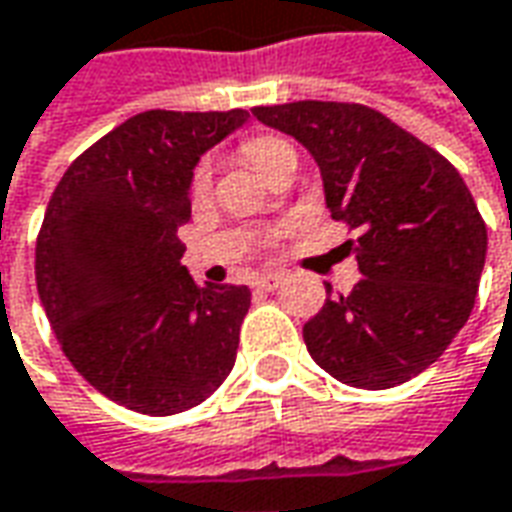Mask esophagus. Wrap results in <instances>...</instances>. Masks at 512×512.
<instances>
[{"label": "esophagus", "instance_id": "esophagus-1", "mask_svg": "<svg viewBox=\"0 0 512 512\" xmlns=\"http://www.w3.org/2000/svg\"><path fill=\"white\" fill-rule=\"evenodd\" d=\"M285 280L283 271H269V274H260L255 280V288H263V291H274V288H280Z\"/></svg>", "mask_w": 512, "mask_h": 512}]
</instances>
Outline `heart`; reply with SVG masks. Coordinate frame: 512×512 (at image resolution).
Masks as SVG:
<instances>
[{
  "label": "heart",
  "mask_w": 512,
  "mask_h": 512,
  "mask_svg": "<svg viewBox=\"0 0 512 512\" xmlns=\"http://www.w3.org/2000/svg\"><path fill=\"white\" fill-rule=\"evenodd\" d=\"M288 151H294L285 139L280 137H255L249 139L246 145H243V154H246V159L255 165L263 176L269 173L271 165L280 159V156H285ZM212 187V159L210 156H201L196 162V168H193V176H190V193L196 198H204L207 193H210Z\"/></svg>",
  "instance_id": "obj_1"
}]
</instances>
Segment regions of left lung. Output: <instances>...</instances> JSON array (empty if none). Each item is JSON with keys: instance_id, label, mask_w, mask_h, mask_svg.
I'll list each match as a JSON object with an SVG mask.
<instances>
[{"instance_id": "1", "label": "left lung", "mask_w": 512, "mask_h": 512, "mask_svg": "<svg viewBox=\"0 0 512 512\" xmlns=\"http://www.w3.org/2000/svg\"><path fill=\"white\" fill-rule=\"evenodd\" d=\"M252 114L311 151L330 215L358 229L344 249L361 280L305 322L308 353L347 387L406 384L474 308L488 229L471 190L446 156L370 106L297 100Z\"/></svg>"}]
</instances>
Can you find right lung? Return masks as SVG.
<instances>
[{
    "label": "right lung",
    "instance_id": "right-lung-1",
    "mask_svg": "<svg viewBox=\"0 0 512 512\" xmlns=\"http://www.w3.org/2000/svg\"><path fill=\"white\" fill-rule=\"evenodd\" d=\"M249 111H142L86 148L52 193L36 243L44 314L72 367L139 415L207 401L235 367L246 285L182 266L190 176Z\"/></svg>",
    "mask_w": 512,
    "mask_h": 512
}]
</instances>
